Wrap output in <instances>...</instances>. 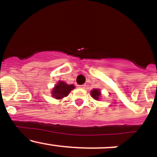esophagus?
<instances>
[{"label": "esophagus", "mask_w": 157, "mask_h": 157, "mask_svg": "<svg viewBox=\"0 0 157 157\" xmlns=\"http://www.w3.org/2000/svg\"><path fill=\"white\" fill-rule=\"evenodd\" d=\"M79 88L84 89L85 88V85H80V86H79Z\"/></svg>", "instance_id": "34e87169"}]
</instances>
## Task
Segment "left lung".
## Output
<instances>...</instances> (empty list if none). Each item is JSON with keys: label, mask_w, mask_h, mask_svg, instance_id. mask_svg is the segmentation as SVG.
Segmentation results:
<instances>
[{"label": "left lung", "mask_w": 157, "mask_h": 157, "mask_svg": "<svg viewBox=\"0 0 157 157\" xmlns=\"http://www.w3.org/2000/svg\"><path fill=\"white\" fill-rule=\"evenodd\" d=\"M90 93H91V96L93 99H96V100L99 99V97L101 96V92L98 89H93V90H91Z\"/></svg>", "instance_id": "8db88e82"}]
</instances>
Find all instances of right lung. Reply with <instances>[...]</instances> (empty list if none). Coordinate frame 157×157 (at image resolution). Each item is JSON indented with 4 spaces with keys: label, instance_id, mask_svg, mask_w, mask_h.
Instances as JSON below:
<instances>
[{
    "label": "right lung",
    "instance_id": "right-lung-1",
    "mask_svg": "<svg viewBox=\"0 0 157 157\" xmlns=\"http://www.w3.org/2000/svg\"><path fill=\"white\" fill-rule=\"evenodd\" d=\"M74 89L73 84L68 85L64 81H58L52 90V96L57 99H61L69 95L70 92Z\"/></svg>",
    "mask_w": 157,
    "mask_h": 157
}]
</instances>
